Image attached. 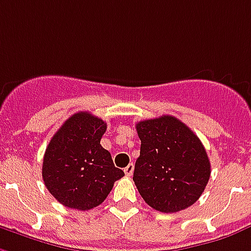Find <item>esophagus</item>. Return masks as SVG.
I'll use <instances>...</instances> for the list:
<instances>
[{
    "mask_svg": "<svg viewBox=\"0 0 251 251\" xmlns=\"http://www.w3.org/2000/svg\"><path fill=\"white\" fill-rule=\"evenodd\" d=\"M124 172H125V174L127 176V177H130L131 174H133V172H134V165H133V163H129V165H127V166L125 168V170H124Z\"/></svg>",
    "mask_w": 251,
    "mask_h": 251,
    "instance_id": "obj_1",
    "label": "esophagus"
}]
</instances>
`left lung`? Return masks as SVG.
I'll return each instance as SVG.
<instances>
[{
	"label": "left lung",
	"mask_w": 251,
	"mask_h": 251,
	"mask_svg": "<svg viewBox=\"0 0 251 251\" xmlns=\"http://www.w3.org/2000/svg\"><path fill=\"white\" fill-rule=\"evenodd\" d=\"M141 140L133 181L145 202L177 213L201 197L210 178V161L200 138L172 116L135 125Z\"/></svg>",
	"instance_id": "obj_1"
}]
</instances>
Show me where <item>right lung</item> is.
Here are the masks:
<instances>
[{
    "label": "right lung",
    "mask_w": 251,
    "mask_h": 251,
    "mask_svg": "<svg viewBox=\"0 0 251 251\" xmlns=\"http://www.w3.org/2000/svg\"><path fill=\"white\" fill-rule=\"evenodd\" d=\"M106 127L101 118L78 111L50 140L42 178L50 194L66 207L90 210L101 205L114 182L125 176L100 144Z\"/></svg>",
    "instance_id": "add662e5"
}]
</instances>
